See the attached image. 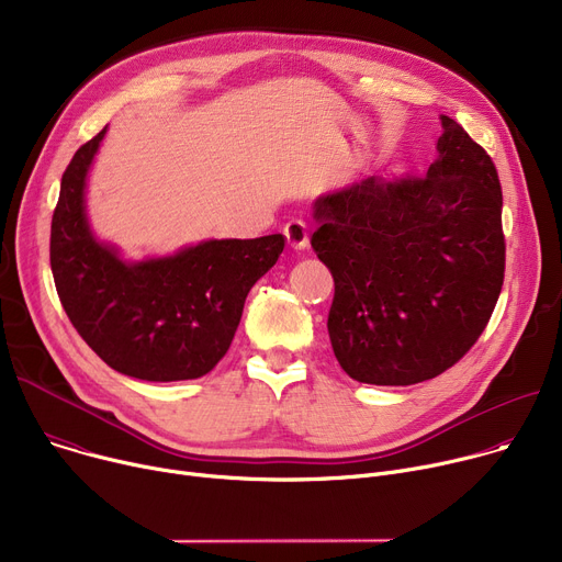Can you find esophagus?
Masks as SVG:
<instances>
[{"label":"esophagus","instance_id":"1","mask_svg":"<svg viewBox=\"0 0 562 562\" xmlns=\"http://www.w3.org/2000/svg\"><path fill=\"white\" fill-rule=\"evenodd\" d=\"M284 237L289 241L291 248L295 250H304L310 244V226L300 222V220H291L286 226H284Z\"/></svg>","mask_w":562,"mask_h":562}]
</instances>
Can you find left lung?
<instances>
[{
  "mask_svg": "<svg viewBox=\"0 0 562 562\" xmlns=\"http://www.w3.org/2000/svg\"><path fill=\"white\" fill-rule=\"evenodd\" d=\"M441 127L422 179L372 175L312 203V246L334 276L329 340L359 383L415 385L452 368L502 291L495 166L462 125Z\"/></svg>",
  "mask_w": 562,
  "mask_h": 562,
  "instance_id": "obj_1",
  "label": "left lung"
}]
</instances>
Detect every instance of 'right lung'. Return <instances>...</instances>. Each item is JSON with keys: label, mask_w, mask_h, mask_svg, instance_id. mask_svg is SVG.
<instances>
[{"label": "right lung", "mask_w": 562, "mask_h": 562, "mask_svg": "<svg viewBox=\"0 0 562 562\" xmlns=\"http://www.w3.org/2000/svg\"><path fill=\"white\" fill-rule=\"evenodd\" d=\"M108 127L63 175L50 222V271L82 340L112 370L140 381L209 374L231 347L244 302L284 250V235L203 239L161 258L127 260L87 215V181Z\"/></svg>", "instance_id": "right-lung-1"}]
</instances>
